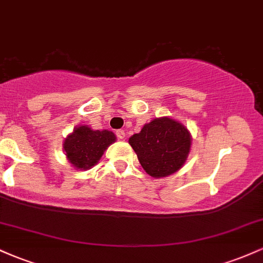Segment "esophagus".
<instances>
[{
    "label": "esophagus",
    "mask_w": 263,
    "mask_h": 263,
    "mask_svg": "<svg viewBox=\"0 0 263 263\" xmlns=\"http://www.w3.org/2000/svg\"><path fill=\"white\" fill-rule=\"evenodd\" d=\"M116 136L120 138V140H123L126 137V131L125 129H117Z\"/></svg>",
    "instance_id": "esophagus-1"
}]
</instances>
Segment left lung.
<instances>
[{"label": "left lung", "mask_w": 263, "mask_h": 263, "mask_svg": "<svg viewBox=\"0 0 263 263\" xmlns=\"http://www.w3.org/2000/svg\"><path fill=\"white\" fill-rule=\"evenodd\" d=\"M128 143L146 173L159 179L183 167L192 147V136L182 122L163 116L146 123L140 134L129 137Z\"/></svg>", "instance_id": "8db88e82"}]
</instances>
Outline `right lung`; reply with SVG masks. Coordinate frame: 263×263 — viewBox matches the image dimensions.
<instances>
[{"label":"right lung","instance_id":"obj_1","mask_svg":"<svg viewBox=\"0 0 263 263\" xmlns=\"http://www.w3.org/2000/svg\"><path fill=\"white\" fill-rule=\"evenodd\" d=\"M116 136L108 129H92L87 125L77 126L65 137L63 149L69 163L75 170L87 171L98 164Z\"/></svg>","mask_w":263,"mask_h":263}]
</instances>
